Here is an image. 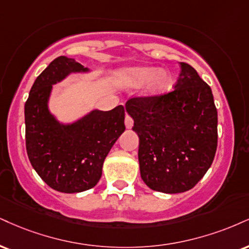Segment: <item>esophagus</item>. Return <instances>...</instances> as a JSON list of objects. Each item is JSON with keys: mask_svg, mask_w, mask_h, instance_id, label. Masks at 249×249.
I'll use <instances>...</instances> for the list:
<instances>
[{"mask_svg": "<svg viewBox=\"0 0 249 249\" xmlns=\"http://www.w3.org/2000/svg\"><path fill=\"white\" fill-rule=\"evenodd\" d=\"M125 126H126V128H131L133 126V119L132 117H131L130 115H125Z\"/></svg>", "mask_w": 249, "mask_h": 249, "instance_id": "34e87169", "label": "esophagus"}]
</instances>
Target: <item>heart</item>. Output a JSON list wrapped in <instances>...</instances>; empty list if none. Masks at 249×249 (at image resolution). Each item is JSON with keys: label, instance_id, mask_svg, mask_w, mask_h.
I'll return each instance as SVG.
<instances>
[{"label": "heart", "instance_id": "1", "mask_svg": "<svg viewBox=\"0 0 249 249\" xmlns=\"http://www.w3.org/2000/svg\"><path fill=\"white\" fill-rule=\"evenodd\" d=\"M121 79L127 86L146 85V94L149 96L161 95L172 87L173 79L167 71L157 67H134L121 71Z\"/></svg>", "mask_w": 249, "mask_h": 249}]
</instances>
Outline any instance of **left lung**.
<instances>
[{"label": "left lung", "instance_id": "left-lung-1", "mask_svg": "<svg viewBox=\"0 0 249 249\" xmlns=\"http://www.w3.org/2000/svg\"><path fill=\"white\" fill-rule=\"evenodd\" d=\"M174 90L126 102L139 137L140 175L152 190H190L210 168L217 151L218 115L211 88L181 62Z\"/></svg>", "mask_w": 249, "mask_h": 249}]
</instances>
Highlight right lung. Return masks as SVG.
I'll return each instance as SVG.
<instances>
[{
  "label": "right lung",
  "instance_id": "right-lung-1",
  "mask_svg": "<svg viewBox=\"0 0 249 249\" xmlns=\"http://www.w3.org/2000/svg\"><path fill=\"white\" fill-rule=\"evenodd\" d=\"M88 71L59 56L36 79L25 102V143L32 167L49 187L74 194L91 189L102 176L107 153L125 131V109L94 110L71 124H61L47 107L52 86L68 74Z\"/></svg>",
  "mask_w": 249,
  "mask_h": 249
}]
</instances>
